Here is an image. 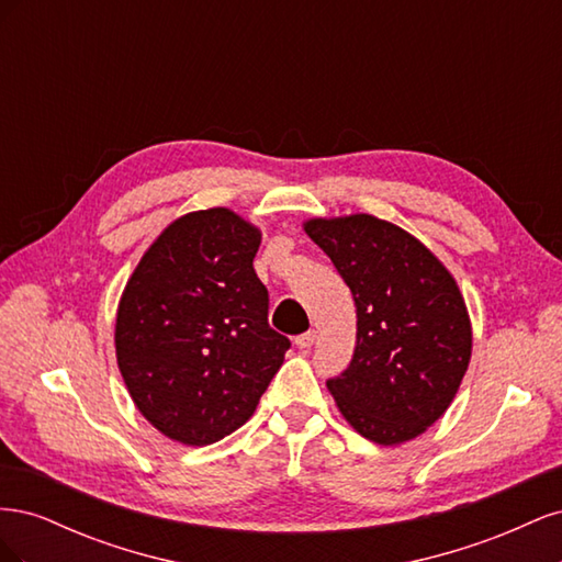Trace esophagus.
Listing matches in <instances>:
<instances>
[{
  "label": "esophagus",
  "instance_id": "34e87169",
  "mask_svg": "<svg viewBox=\"0 0 562 562\" xmlns=\"http://www.w3.org/2000/svg\"><path fill=\"white\" fill-rule=\"evenodd\" d=\"M314 342H316V330H307V333H302V335L295 337V345L300 349H310Z\"/></svg>",
  "mask_w": 562,
  "mask_h": 562
}]
</instances>
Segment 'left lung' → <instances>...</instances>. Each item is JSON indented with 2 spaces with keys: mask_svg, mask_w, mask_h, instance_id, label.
<instances>
[{
  "mask_svg": "<svg viewBox=\"0 0 562 562\" xmlns=\"http://www.w3.org/2000/svg\"><path fill=\"white\" fill-rule=\"evenodd\" d=\"M302 227L356 304L353 359L328 380L339 413L378 446L422 436L446 415L471 361L454 277L417 236L375 215L310 217Z\"/></svg>",
  "mask_w": 562,
  "mask_h": 562,
  "instance_id": "8db88e82",
  "label": "left lung"
}]
</instances>
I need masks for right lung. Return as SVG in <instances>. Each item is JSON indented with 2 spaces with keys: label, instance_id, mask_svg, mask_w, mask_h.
Instances as JSON below:
<instances>
[{
  "label": "right lung",
  "instance_id": "right-lung-1",
  "mask_svg": "<svg viewBox=\"0 0 562 562\" xmlns=\"http://www.w3.org/2000/svg\"><path fill=\"white\" fill-rule=\"evenodd\" d=\"M258 225L217 206L176 217L143 252L114 321L116 366L140 415L182 446L252 417L291 347L269 328L252 269Z\"/></svg>",
  "mask_w": 562,
  "mask_h": 562
}]
</instances>
